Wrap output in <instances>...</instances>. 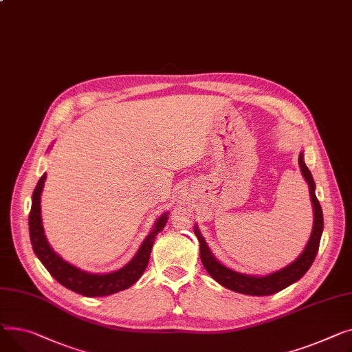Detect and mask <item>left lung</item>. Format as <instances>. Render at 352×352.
<instances>
[{
  "label": "left lung",
  "mask_w": 352,
  "mask_h": 352,
  "mask_svg": "<svg viewBox=\"0 0 352 352\" xmlns=\"http://www.w3.org/2000/svg\"><path fill=\"white\" fill-rule=\"evenodd\" d=\"M298 163L301 168V173L309 186V196H311L313 208H314V227H313V233H311V237H309V240H308L305 250L290 265L284 267L280 272H276L273 274H268L264 277H253V276L236 273V272L230 270V268H227L223 264H220L213 257L208 244H206V241L203 240L199 230L197 229L195 230L196 237L200 243L201 263H203L206 270H208V273L223 287L229 288V290H233L236 293L247 294V296H272V294H276V293L284 290L285 287L292 285L297 280H300L308 272V268L311 267V264L314 263L316 256L318 253L320 240H321V234H322V229H324V219H322V210H321L320 201L314 192L316 183L311 176V172L308 170L307 164L304 163L302 153H300Z\"/></svg>",
  "instance_id": "1"
}]
</instances>
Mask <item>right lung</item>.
I'll use <instances>...</instances> for the list:
<instances>
[{
  "label": "right lung",
  "instance_id": "1",
  "mask_svg": "<svg viewBox=\"0 0 352 352\" xmlns=\"http://www.w3.org/2000/svg\"><path fill=\"white\" fill-rule=\"evenodd\" d=\"M47 175L44 173L38 180L35 190L32 193V204L30 212V237L34 253L45 265L50 274L64 287L69 290L87 296V297H103L129 288L135 284L139 277L146 270L151 252L155 243V237L159 232L163 230L164 224L168 221V214L164 213L155 223V229L144 239L138 254L120 270L109 274H91L82 272L79 268L71 265L69 263L62 260L51 249L43 229V220H41V192L44 189Z\"/></svg>",
  "mask_w": 352,
  "mask_h": 352
}]
</instances>
